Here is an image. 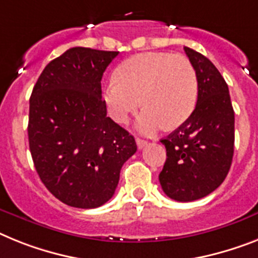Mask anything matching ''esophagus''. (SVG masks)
Instances as JSON below:
<instances>
[{"mask_svg":"<svg viewBox=\"0 0 258 258\" xmlns=\"http://www.w3.org/2000/svg\"><path fill=\"white\" fill-rule=\"evenodd\" d=\"M136 144H138V148L142 149L147 146V142L143 139H139V138H136Z\"/></svg>","mask_w":258,"mask_h":258,"instance_id":"34e87169","label":"esophagus"}]
</instances>
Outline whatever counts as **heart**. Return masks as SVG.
I'll use <instances>...</instances> for the list:
<instances>
[{
    "label": "heart",
    "mask_w": 258,
    "mask_h": 258,
    "mask_svg": "<svg viewBox=\"0 0 258 258\" xmlns=\"http://www.w3.org/2000/svg\"><path fill=\"white\" fill-rule=\"evenodd\" d=\"M198 98V80L191 62L183 56L144 52L125 60L118 79L107 81L105 101L110 115L125 123L140 105V133L152 135L164 125L176 128L191 115Z\"/></svg>",
    "instance_id": "obj_1"
}]
</instances>
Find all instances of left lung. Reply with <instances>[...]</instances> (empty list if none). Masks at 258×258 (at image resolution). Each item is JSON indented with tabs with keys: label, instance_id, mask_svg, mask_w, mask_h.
<instances>
[{
	"label": "left lung",
	"instance_id": "8db88e82",
	"mask_svg": "<svg viewBox=\"0 0 258 258\" xmlns=\"http://www.w3.org/2000/svg\"><path fill=\"white\" fill-rule=\"evenodd\" d=\"M196 69L198 99L189 119L161 139L166 161L159 179L162 190L178 202H191L218 189L232 164L235 112L228 85L202 53L183 47Z\"/></svg>",
	"mask_w": 258,
	"mask_h": 258
}]
</instances>
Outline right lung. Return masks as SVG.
<instances>
[{
  "label": "right lung",
  "instance_id": "obj_1",
  "mask_svg": "<svg viewBox=\"0 0 258 258\" xmlns=\"http://www.w3.org/2000/svg\"><path fill=\"white\" fill-rule=\"evenodd\" d=\"M119 52L73 47L47 64L30 97L29 144L42 182L77 209L114 196L133 135L107 116L101 80Z\"/></svg>",
  "mask_w": 258,
  "mask_h": 258
}]
</instances>
